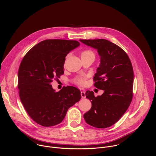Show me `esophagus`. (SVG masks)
<instances>
[{"label":"esophagus","mask_w":156,"mask_h":156,"mask_svg":"<svg viewBox=\"0 0 156 156\" xmlns=\"http://www.w3.org/2000/svg\"><path fill=\"white\" fill-rule=\"evenodd\" d=\"M81 96L83 99H84L86 98V93L84 91H83L81 92Z\"/></svg>","instance_id":"34e87169"}]
</instances>
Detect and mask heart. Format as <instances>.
<instances>
[{
    "label": "heart",
    "instance_id": "1",
    "mask_svg": "<svg viewBox=\"0 0 156 156\" xmlns=\"http://www.w3.org/2000/svg\"><path fill=\"white\" fill-rule=\"evenodd\" d=\"M87 55H94V54L93 53V51H90V50H85V51H83L81 54V57H84V56H87ZM76 83L79 84H84V80L83 79H78L77 81H76Z\"/></svg>",
    "mask_w": 156,
    "mask_h": 156
}]
</instances>
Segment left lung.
Returning a JSON list of instances; mask_svg holds the SVG:
<instances>
[{
	"mask_svg": "<svg viewBox=\"0 0 156 156\" xmlns=\"http://www.w3.org/2000/svg\"><path fill=\"white\" fill-rule=\"evenodd\" d=\"M80 41L98 51L101 63L94 77V85L104 90L98 97L93 91L86 92V98L91 101L92 107L83 117L90 125L105 128L115 124L131 104L134 79L133 66L126 53L108 40Z\"/></svg>",
	"mask_w": 156,
	"mask_h": 156,
	"instance_id": "8db88e82",
	"label": "left lung"
}]
</instances>
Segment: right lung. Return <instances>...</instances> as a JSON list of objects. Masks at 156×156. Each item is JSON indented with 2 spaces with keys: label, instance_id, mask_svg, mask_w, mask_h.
<instances>
[{
  "label": "right lung",
  "instance_id": "1",
  "mask_svg": "<svg viewBox=\"0 0 156 156\" xmlns=\"http://www.w3.org/2000/svg\"><path fill=\"white\" fill-rule=\"evenodd\" d=\"M80 44L77 41L47 39L37 44L22 60L18 73L21 103L30 117L43 126L64 119L68 109L78 102L81 93L73 86L55 92L51 83L64 73L65 57Z\"/></svg>",
  "mask_w": 156,
  "mask_h": 156
}]
</instances>
